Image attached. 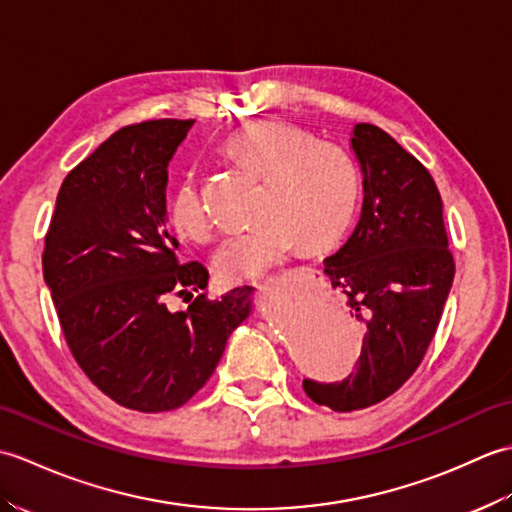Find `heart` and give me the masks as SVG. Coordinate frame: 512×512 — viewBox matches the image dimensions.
<instances>
[{
	"mask_svg": "<svg viewBox=\"0 0 512 512\" xmlns=\"http://www.w3.org/2000/svg\"><path fill=\"white\" fill-rule=\"evenodd\" d=\"M233 154L266 176L257 224L233 228L215 250L224 279L255 277L299 246L323 248L350 226L361 200V171L350 154L317 143L306 129L286 121H259L228 140ZM171 226L182 237L206 239L213 213L193 169L184 171L167 198Z\"/></svg>",
	"mask_w": 512,
	"mask_h": 512,
	"instance_id": "obj_1",
	"label": "heart"
}]
</instances>
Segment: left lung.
<instances>
[{"label":"left lung","instance_id":"left-lung-1","mask_svg":"<svg viewBox=\"0 0 512 512\" xmlns=\"http://www.w3.org/2000/svg\"><path fill=\"white\" fill-rule=\"evenodd\" d=\"M363 171V209L354 233L325 259V275L365 323L356 367L343 380L303 378L317 405L356 411L407 383L436 336L455 275L431 173L383 129L354 127Z\"/></svg>","mask_w":512,"mask_h":512}]
</instances>
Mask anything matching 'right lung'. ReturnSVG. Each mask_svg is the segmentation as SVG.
<instances>
[{
    "mask_svg": "<svg viewBox=\"0 0 512 512\" xmlns=\"http://www.w3.org/2000/svg\"><path fill=\"white\" fill-rule=\"evenodd\" d=\"M195 121L118 129L65 176L43 246V279L83 374L118 405L182 407L220 363L253 288L211 299L209 270L180 262L167 228V167ZM199 292L184 313L169 294Z\"/></svg>",
    "mask_w": 512,
    "mask_h": 512,
    "instance_id": "add662e5",
    "label": "right lung"
}]
</instances>
